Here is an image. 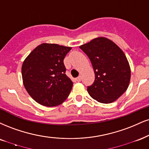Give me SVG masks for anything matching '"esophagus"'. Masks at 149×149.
Instances as JSON below:
<instances>
[{
    "instance_id": "esophagus-1",
    "label": "esophagus",
    "mask_w": 149,
    "mask_h": 149,
    "mask_svg": "<svg viewBox=\"0 0 149 149\" xmlns=\"http://www.w3.org/2000/svg\"><path fill=\"white\" fill-rule=\"evenodd\" d=\"M81 79H82V77H81V76H78V78H76V80L77 82H80L81 81Z\"/></svg>"
}]
</instances>
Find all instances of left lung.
I'll return each mask as SVG.
<instances>
[{
  "label": "left lung",
  "mask_w": 149,
  "mask_h": 149,
  "mask_svg": "<svg viewBox=\"0 0 149 149\" xmlns=\"http://www.w3.org/2000/svg\"><path fill=\"white\" fill-rule=\"evenodd\" d=\"M88 56L95 80L87 87L92 98L102 103L115 101L128 89L130 68L122 50L105 37H97L80 46Z\"/></svg>",
  "instance_id": "8db88e82"
}]
</instances>
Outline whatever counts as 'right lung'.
<instances>
[{
	"mask_svg": "<svg viewBox=\"0 0 149 149\" xmlns=\"http://www.w3.org/2000/svg\"><path fill=\"white\" fill-rule=\"evenodd\" d=\"M71 47L40 44L23 62V82L34 100L46 107L57 106L67 99L73 82L65 74L64 59Z\"/></svg>",
	"mask_w": 149,
	"mask_h": 149,
	"instance_id": "1",
	"label": "right lung"
}]
</instances>
